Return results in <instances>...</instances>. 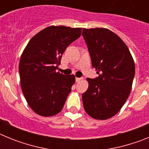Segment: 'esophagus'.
<instances>
[{"label": "esophagus", "instance_id": "obj_1", "mask_svg": "<svg viewBox=\"0 0 149 149\" xmlns=\"http://www.w3.org/2000/svg\"><path fill=\"white\" fill-rule=\"evenodd\" d=\"M81 80H82V78H81V77H76L75 78L76 82H79V81H81Z\"/></svg>", "mask_w": 149, "mask_h": 149}]
</instances>
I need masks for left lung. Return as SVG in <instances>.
<instances>
[{"mask_svg":"<svg viewBox=\"0 0 149 149\" xmlns=\"http://www.w3.org/2000/svg\"><path fill=\"white\" fill-rule=\"evenodd\" d=\"M82 35L99 74L86 78L89 86L82 94L84 110L93 119H108L121 110L131 93L134 59L125 43L108 29L84 28Z\"/></svg>","mask_w":149,"mask_h":149,"instance_id":"1","label":"left lung"}]
</instances>
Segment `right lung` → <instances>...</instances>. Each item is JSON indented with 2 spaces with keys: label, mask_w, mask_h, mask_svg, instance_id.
Segmentation results:
<instances>
[{
  "label": "right lung",
  "mask_w": 149,
  "mask_h": 149,
  "mask_svg": "<svg viewBox=\"0 0 149 149\" xmlns=\"http://www.w3.org/2000/svg\"><path fill=\"white\" fill-rule=\"evenodd\" d=\"M81 30L49 26L36 34L23 51L18 66L21 86L28 105L38 115L53 116L63 109L75 77L56 70L64 51L81 36Z\"/></svg>",
  "instance_id": "add662e5"
}]
</instances>
